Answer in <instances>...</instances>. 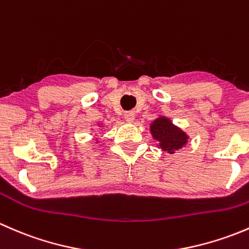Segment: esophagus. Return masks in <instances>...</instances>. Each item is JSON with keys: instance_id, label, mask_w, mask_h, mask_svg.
<instances>
[{"instance_id": "34e87169", "label": "esophagus", "mask_w": 249, "mask_h": 249, "mask_svg": "<svg viewBox=\"0 0 249 249\" xmlns=\"http://www.w3.org/2000/svg\"><path fill=\"white\" fill-rule=\"evenodd\" d=\"M124 118L127 123H132L135 120V113L134 112H126L124 114Z\"/></svg>"}]
</instances>
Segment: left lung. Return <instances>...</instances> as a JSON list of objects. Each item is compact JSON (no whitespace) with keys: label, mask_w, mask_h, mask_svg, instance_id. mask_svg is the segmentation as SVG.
<instances>
[{"label":"left lung","mask_w":249,"mask_h":249,"mask_svg":"<svg viewBox=\"0 0 249 249\" xmlns=\"http://www.w3.org/2000/svg\"><path fill=\"white\" fill-rule=\"evenodd\" d=\"M153 139L159 142V147L164 152L173 154L188 143V135L183 130L172 124L166 117H159L150 124Z\"/></svg>","instance_id":"obj_1"}]
</instances>
